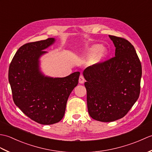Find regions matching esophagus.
Masks as SVG:
<instances>
[{
	"instance_id": "esophagus-1",
	"label": "esophagus",
	"mask_w": 152,
	"mask_h": 152,
	"mask_svg": "<svg viewBox=\"0 0 152 152\" xmlns=\"http://www.w3.org/2000/svg\"><path fill=\"white\" fill-rule=\"evenodd\" d=\"M84 81H85L84 77H83L82 74H81V75L80 76V78H79V83H84Z\"/></svg>"
}]
</instances>
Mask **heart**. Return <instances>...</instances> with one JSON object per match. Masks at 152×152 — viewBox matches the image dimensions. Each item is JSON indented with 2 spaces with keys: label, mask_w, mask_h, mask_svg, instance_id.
Segmentation results:
<instances>
[{
  "label": "heart",
  "mask_w": 152,
  "mask_h": 152,
  "mask_svg": "<svg viewBox=\"0 0 152 152\" xmlns=\"http://www.w3.org/2000/svg\"><path fill=\"white\" fill-rule=\"evenodd\" d=\"M87 56L93 64L101 63L106 56V50L104 48L98 44L93 45L88 49Z\"/></svg>",
  "instance_id": "obj_1"
}]
</instances>
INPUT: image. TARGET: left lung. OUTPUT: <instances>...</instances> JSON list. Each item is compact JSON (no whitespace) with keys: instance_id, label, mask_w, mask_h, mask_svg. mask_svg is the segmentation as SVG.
Wrapping results in <instances>:
<instances>
[{"instance_id":"1","label":"left lung","mask_w":152,"mask_h":152,"mask_svg":"<svg viewBox=\"0 0 152 152\" xmlns=\"http://www.w3.org/2000/svg\"><path fill=\"white\" fill-rule=\"evenodd\" d=\"M115 57L83 70L89 115L110 122L127 114L140 95L142 66L134 46L123 38L109 35Z\"/></svg>"}]
</instances>
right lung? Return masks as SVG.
Segmentation results:
<instances>
[{
  "label": "right lung",
  "mask_w": 152,
  "mask_h": 152,
  "mask_svg": "<svg viewBox=\"0 0 152 152\" xmlns=\"http://www.w3.org/2000/svg\"><path fill=\"white\" fill-rule=\"evenodd\" d=\"M56 39L49 38L24 44L13 58L8 71L15 104L38 124L51 125L60 121L65 112L67 100L78 85L79 72L64 78L45 76L40 67L44 51Z\"/></svg>",
  "instance_id": "right-lung-1"
}]
</instances>
